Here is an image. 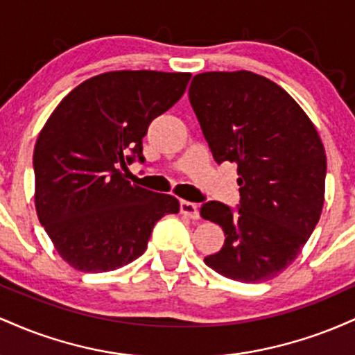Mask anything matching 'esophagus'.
I'll list each match as a JSON object with an SVG mask.
<instances>
[{"instance_id":"1","label":"esophagus","mask_w":355,"mask_h":355,"mask_svg":"<svg viewBox=\"0 0 355 355\" xmlns=\"http://www.w3.org/2000/svg\"><path fill=\"white\" fill-rule=\"evenodd\" d=\"M180 211H182V215H185V217H189L191 220L200 218V214H198V207L195 205V203H191V202L182 200L180 202Z\"/></svg>"}]
</instances>
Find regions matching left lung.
Returning a JSON list of instances; mask_svg holds the SVG:
<instances>
[{"label": "left lung", "mask_w": 355, "mask_h": 355, "mask_svg": "<svg viewBox=\"0 0 355 355\" xmlns=\"http://www.w3.org/2000/svg\"><path fill=\"white\" fill-rule=\"evenodd\" d=\"M189 98L217 164H237L239 210L202 207L225 242L205 263L227 279L266 282L291 266L319 222L325 195L324 144L282 87L252 71L195 75Z\"/></svg>", "instance_id": "8db88e82"}]
</instances>
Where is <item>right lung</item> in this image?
<instances>
[{
    "label": "right lung",
    "instance_id": "1",
    "mask_svg": "<svg viewBox=\"0 0 355 355\" xmlns=\"http://www.w3.org/2000/svg\"><path fill=\"white\" fill-rule=\"evenodd\" d=\"M190 73L108 71L71 89L35 145V207L68 266L115 270L138 259L172 195L132 185L120 166L141 155L150 121L182 98Z\"/></svg>",
    "mask_w": 355,
    "mask_h": 355
}]
</instances>
